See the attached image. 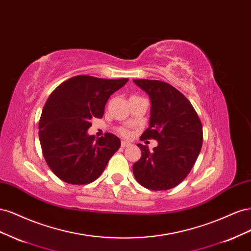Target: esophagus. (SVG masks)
Returning <instances> with one entry per match:
<instances>
[{
	"instance_id": "esophagus-1",
	"label": "esophagus",
	"mask_w": 251,
	"mask_h": 251,
	"mask_svg": "<svg viewBox=\"0 0 251 251\" xmlns=\"http://www.w3.org/2000/svg\"><path fill=\"white\" fill-rule=\"evenodd\" d=\"M130 146H131L130 142H127V141H126V140L121 141V147H123V148H126V147H130Z\"/></svg>"
}]
</instances>
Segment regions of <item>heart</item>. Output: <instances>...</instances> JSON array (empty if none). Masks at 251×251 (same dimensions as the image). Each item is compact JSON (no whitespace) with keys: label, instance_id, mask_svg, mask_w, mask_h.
<instances>
[{"label":"heart","instance_id":"b5f03b06","mask_svg":"<svg viewBox=\"0 0 251 251\" xmlns=\"http://www.w3.org/2000/svg\"><path fill=\"white\" fill-rule=\"evenodd\" d=\"M119 132H120V134H121V135H124V136H127V135H128V131L126 130V128H125V127L120 128Z\"/></svg>","mask_w":251,"mask_h":251}]
</instances>
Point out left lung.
Returning <instances> with one entry per match:
<instances>
[{"mask_svg":"<svg viewBox=\"0 0 251 251\" xmlns=\"http://www.w3.org/2000/svg\"><path fill=\"white\" fill-rule=\"evenodd\" d=\"M151 98L150 126L140 139H155L150 151L137 144L141 158L133 165L136 180L151 191H166L183 181L193 169L202 148L201 120L191 101L170 83L133 79Z\"/></svg>","mask_w":251,"mask_h":251,"instance_id":"obj_1","label":"left lung"}]
</instances>
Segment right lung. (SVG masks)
I'll use <instances>...</instances> for the list:
<instances>
[{"mask_svg":"<svg viewBox=\"0 0 251 251\" xmlns=\"http://www.w3.org/2000/svg\"><path fill=\"white\" fill-rule=\"evenodd\" d=\"M127 80L77 75L50 94L41 115L39 137L45 160L60 180L75 185L91 183L120 148L115 135L105 133L95 139L87 131L91 119L103 116L109 97Z\"/></svg>","mask_w":251,"mask_h":251,"instance_id":"1","label":"right lung"}]
</instances>
